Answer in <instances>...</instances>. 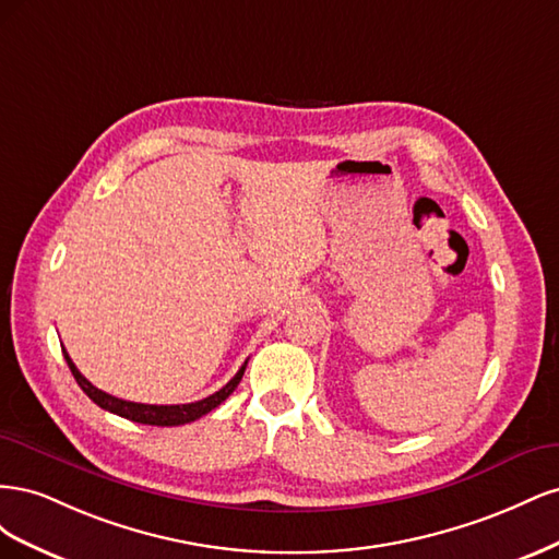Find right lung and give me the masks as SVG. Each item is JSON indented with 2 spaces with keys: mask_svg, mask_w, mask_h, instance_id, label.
<instances>
[{
  "mask_svg": "<svg viewBox=\"0 0 559 559\" xmlns=\"http://www.w3.org/2000/svg\"><path fill=\"white\" fill-rule=\"evenodd\" d=\"M62 354H64V361H67V366H70L79 386L88 394V399L93 403L99 405V408H105L114 415H121L132 421H140V425H151V427H179V425H189V421H195L202 415H207L210 411H214L216 405H222L235 392V386L240 384V380L245 376V368H247V364H245L226 386H222L218 392H214L212 396L202 399V401L181 403V405H148V403L123 401V399H116V396L103 392V389H97L95 384H91L79 373V368L70 359V354H67L64 349H62Z\"/></svg>",
  "mask_w": 559,
  "mask_h": 559,
  "instance_id": "obj_1",
  "label": "right lung"
}]
</instances>
